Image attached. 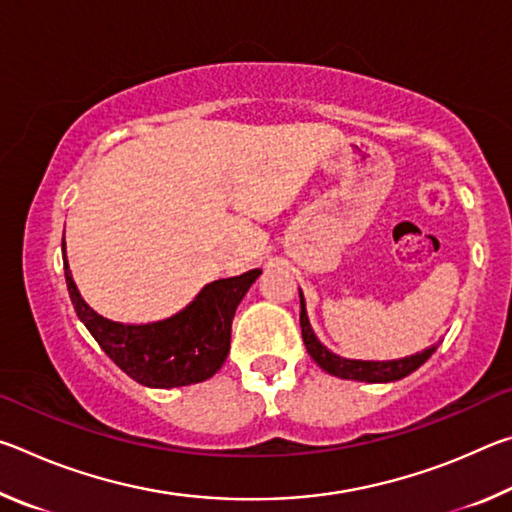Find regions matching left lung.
Returning <instances> with one entry per match:
<instances>
[{"mask_svg":"<svg viewBox=\"0 0 512 512\" xmlns=\"http://www.w3.org/2000/svg\"><path fill=\"white\" fill-rule=\"evenodd\" d=\"M300 327H302V341H305V348L311 354L320 368L329 375L341 377V379H354V381H370V384H379V381H395L406 375H411L413 370H418L424 361H427L433 352H436V345H431L429 350L411 354L406 359H395V361H352L336 357V354L329 352L323 343H320L314 332H311L307 311H305V300H302L300 291Z\"/></svg>","mask_w":512,"mask_h":512,"instance_id":"obj_1","label":"left lung"}]
</instances>
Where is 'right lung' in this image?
<instances>
[{
	"instance_id": "add662e5",
	"label": "right lung",
	"mask_w": 512,
	"mask_h": 512,
	"mask_svg": "<svg viewBox=\"0 0 512 512\" xmlns=\"http://www.w3.org/2000/svg\"><path fill=\"white\" fill-rule=\"evenodd\" d=\"M63 262L67 291L76 316L90 329L101 350L128 377L151 388H176L210 379L230 352L232 318L241 298L259 277V268L244 275L216 280L198 293L192 305L160 323L121 325L99 316L85 305L79 289Z\"/></svg>"
}]
</instances>
